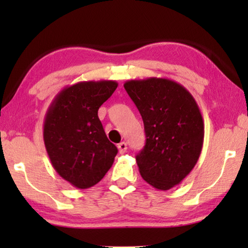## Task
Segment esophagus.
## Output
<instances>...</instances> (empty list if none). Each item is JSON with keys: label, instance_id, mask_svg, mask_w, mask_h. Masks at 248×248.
I'll list each match as a JSON object with an SVG mask.
<instances>
[{"label": "esophagus", "instance_id": "esophagus-1", "mask_svg": "<svg viewBox=\"0 0 248 248\" xmlns=\"http://www.w3.org/2000/svg\"><path fill=\"white\" fill-rule=\"evenodd\" d=\"M117 148H118V152H120L121 155H123L127 150V144L125 143V142H121V143H118Z\"/></svg>", "mask_w": 248, "mask_h": 248}]
</instances>
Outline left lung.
I'll return each mask as SVG.
<instances>
[{
    "instance_id": "left-lung-1",
    "label": "left lung",
    "mask_w": 248,
    "mask_h": 248,
    "mask_svg": "<svg viewBox=\"0 0 248 248\" xmlns=\"http://www.w3.org/2000/svg\"><path fill=\"white\" fill-rule=\"evenodd\" d=\"M124 88L140 111L145 145L137 155L139 171L160 191L178 185L202 151L204 123L189 91L165 78L128 80Z\"/></svg>"
}]
</instances>
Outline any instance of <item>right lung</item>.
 Masks as SVG:
<instances>
[{"label": "right lung", "mask_w": 248, "mask_h": 248, "mask_svg": "<svg viewBox=\"0 0 248 248\" xmlns=\"http://www.w3.org/2000/svg\"><path fill=\"white\" fill-rule=\"evenodd\" d=\"M118 83L83 81L61 90L44 121V142L53 167L77 188L99 183L113 165L117 148L108 140L98 109Z\"/></svg>", "instance_id": "1"}]
</instances>
